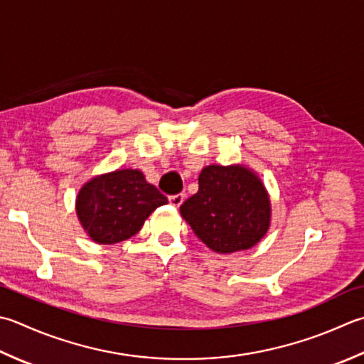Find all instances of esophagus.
Segmentation results:
<instances>
[{
	"mask_svg": "<svg viewBox=\"0 0 364 364\" xmlns=\"http://www.w3.org/2000/svg\"><path fill=\"white\" fill-rule=\"evenodd\" d=\"M168 202H170V205H173V206H180L183 202H184V194H175V196H170L168 197Z\"/></svg>",
	"mask_w": 364,
	"mask_h": 364,
	"instance_id": "esophagus-1",
	"label": "esophagus"
}]
</instances>
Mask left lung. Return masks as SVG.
I'll return each mask as SVG.
<instances>
[{
    "label": "left lung",
    "mask_w": 364,
    "mask_h": 364,
    "mask_svg": "<svg viewBox=\"0 0 364 364\" xmlns=\"http://www.w3.org/2000/svg\"><path fill=\"white\" fill-rule=\"evenodd\" d=\"M198 240L219 254L257 245L269 225V200L262 181L245 167L208 166L197 194L180 206Z\"/></svg>",
    "instance_id": "8db88e82"
}]
</instances>
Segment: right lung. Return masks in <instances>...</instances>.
<instances>
[{
	"label": "right lung",
	"mask_w": 364,
	"mask_h": 364,
	"mask_svg": "<svg viewBox=\"0 0 364 364\" xmlns=\"http://www.w3.org/2000/svg\"><path fill=\"white\" fill-rule=\"evenodd\" d=\"M167 197L145 181L139 170L126 168L92 178L78 192L77 215L91 240L115 245L134 237L145 219Z\"/></svg>",
	"instance_id": "right-lung-1"
}]
</instances>
